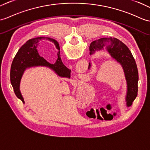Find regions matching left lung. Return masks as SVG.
Returning <instances> with one entry per match:
<instances>
[{"label":"left lung","mask_w":150,"mask_h":150,"mask_svg":"<svg viewBox=\"0 0 150 150\" xmlns=\"http://www.w3.org/2000/svg\"><path fill=\"white\" fill-rule=\"evenodd\" d=\"M105 47L110 56L123 67L127 84V105L130 107L137 96L139 75L136 62L126 45L115 38H103L93 41L89 46V54L91 55ZM90 67L89 62L88 69Z\"/></svg>","instance_id":"1"}]
</instances>
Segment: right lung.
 I'll list each match as a JSON object with an SVG mask.
<instances>
[{
  "label": "right lung",
  "mask_w": 150,
  "mask_h": 150,
  "mask_svg": "<svg viewBox=\"0 0 150 150\" xmlns=\"http://www.w3.org/2000/svg\"><path fill=\"white\" fill-rule=\"evenodd\" d=\"M42 39H46L54 43L57 49L60 50L59 45L56 40L50 38L38 37L28 40L22 45L17 52L14 58L10 71V81L16 96L22 101L24 100L20 91V83L21 79L27 68L34 67H47L62 77H70L69 69L62 63L60 57V51L58 52V58L54 64H50L45 59L41 57L37 50V46L39 41Z\"/></svg>",
  "instance_id": "add662e5"
}]
</instances>
